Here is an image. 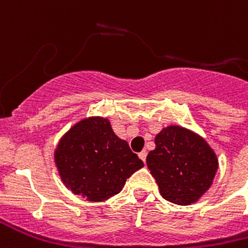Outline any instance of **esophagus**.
Instances as JSON below:
<instances>
[{
  "mask_svg": "<svg viewBox=\"0 0 248 248\" xmlns=\"http://www.w3.org/2000/svg\"><path fill=\"white\" fill-rule=\"evenodd\" d=\"M139 157H140V160H143V161L145 162V158H147V151H141L140 154H139Z\"/></svg>",
  "mask_w": 248,
  "mask_h": 248,
  "instance_id": "obj_1",
  "label": "esophagus"
}]
</instances>
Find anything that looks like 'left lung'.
Here are the masks:
<instances>
[{"label": "left lung", "mask_w": 248, "mask_h": 248, "mask_svg": "<svg viewBox=\"0 0 248 248\" xmlns=\"http://www.w3.org/2000/svg\"><path fill=\"white\" fill-rule=\"evenodd\" d=\"M155 144L147 166L162 198L178 205L198 202L212 186L218 169L211 145L199 134L175 124L162 128Z\"/></svg>", "instance_id": "left-lung-1"}]
</instances>
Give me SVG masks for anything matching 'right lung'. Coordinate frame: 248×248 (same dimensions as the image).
Listing matches in <instances>:
<instances>
[{"label": "right lung", "instance_id": "add662e5", "mask_svg": "<svg viewBox=\"0 0 248 248\" xmlns=\"http://www.w3.org/2000/svg\"><path fill=\"white\" fill-rule=\"evenodd\" d=\"M54 162L63 185L90 202L117 195L126 179L144 166L104 117L74 124L58 141Z\"/></svg>", "mask_w": 248, "mask_h": 248}]
</instances>
